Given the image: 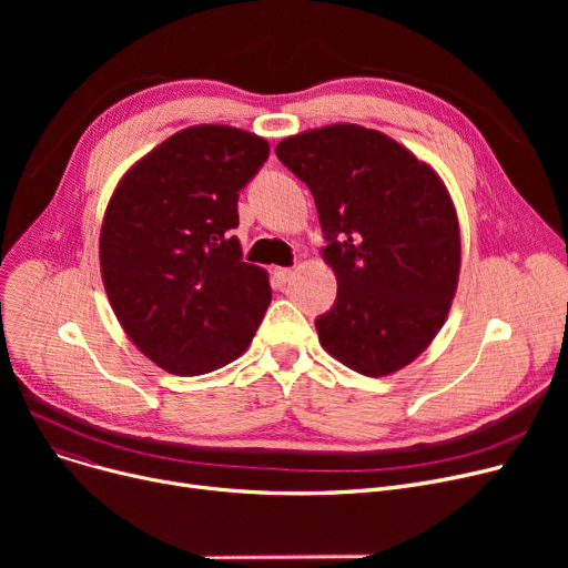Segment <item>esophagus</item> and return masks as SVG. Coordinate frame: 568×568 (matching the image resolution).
<instances>
[{
    "mask_svg": "<svg viewBox=\"0 0 568 568\" xmlns=\"http://www.w3.org/2000/svg\"><path fill=\"white\" fill-rule=\"evenodd\" d=\"M292 276H294V272H292V268H287V266H278V268H274V278H276V283H278V285L290 283V281H292Z\"/></svg>",
    "mask_w": 568,
    "mask_h": 568,
    "instance_id": "34e87169",
    "label": "esophagus"
}]
</instances>
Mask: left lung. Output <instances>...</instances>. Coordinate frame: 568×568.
Wrapping results in <instances>:
<instances>
[{
  "label": "left lung",
  "instance_id": "1",
  "mask_svg": "<svg viewBox=\"0 0 568 568\" xmlns=\"http://www.w3.org/2000/svg\"><path fill=\"white\" fill-rule=\"evenodd\" d=\"M278 161L311 189L334 268L322 347L379 377L419 356L449 315L460 230L439 176L396 140L354 124L285 138Z\"/></svg>",
  "mask_w": 568,
  "mask_h": 568
}]
</instances>
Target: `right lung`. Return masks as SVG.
I'll use <instances>...</instances> for the list:
<instances>
[{
  "label": "right lung",
  "instance_id": "obj_1",
  "mask_svg": "<svg viewBox=\"0 0 568 568\" xmlns=\"http://www.w3.org/2000/svg\"><path fill=\"white\" fill-rule=\"evenodd\" d=\"M268 159L232 126L179 131L119 182L101 227V274L129 338L174 375L212 373L242 354L272 302L244 262L239 191Z\"/></svg>",
  "mask_w": 568,
  "mask_h": 568
}]
</instances>
